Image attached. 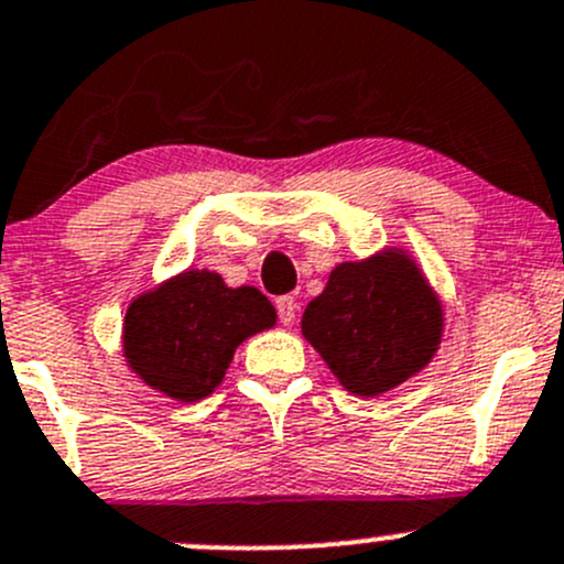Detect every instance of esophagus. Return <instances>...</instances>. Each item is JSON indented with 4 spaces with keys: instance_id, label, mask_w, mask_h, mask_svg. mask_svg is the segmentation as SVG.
Returning <instances> with one entry per match:
<instances>
[{
    "instance_id": "34e87169",
    "label": "esophagus",
    "mask_w": 564,
    "mask_h": 564,
    "mask_svg": "<svg viewBox=\"0 0 564 564\" xmlns=\"http://www.w3.org/2000/svg\"><path fill=\"white\" fill-rule=\"evenodd\" d=\"M275 308H278V316H281V324H294V318H297V300L294 297H278L275 300Z\"/></svg>"
}]
</instances>
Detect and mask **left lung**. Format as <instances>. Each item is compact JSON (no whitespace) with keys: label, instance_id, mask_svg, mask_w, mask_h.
<instances>
[{"label":"left lung","instance_id":"left-lung-1","mask_svg":"<svg viewBox=\"0 0 564 564\" xmlns=\"http://www.w3.org/2000/svg\"><path fill=\"white\" fill-rule=\"evenodd\" d=\"M300 327L340 388L373 398L434 360L445 311L417 261L403 248H384L335 267Z\"/></svg>","mask_w":564,"mask_h":564}]
</instances>
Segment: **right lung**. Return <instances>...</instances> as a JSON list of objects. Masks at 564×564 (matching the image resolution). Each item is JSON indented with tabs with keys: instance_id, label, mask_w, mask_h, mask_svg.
I'll use <instances>...</instances> for the list:
<instances>
[{
	"instance_id": "right-lung-1",
	"label": "right lung",
	"mask_w": 564,
	"mask_h": 564,
	"mask_svg": "<svg viewBox=\"0 0 564 564\" xmlns=\"http://www.w3.org/2000/svg\"><path fill=\"white\" fill-rule=\"evenodd\" d=\"M275 308L256 286H226L218 272L185 270L139 294L124 311L122 351L152 390L193 403L226 377L235 349L275 327Z\"/></svg>"
}]
</instances>
